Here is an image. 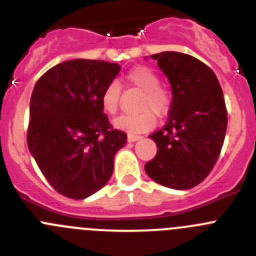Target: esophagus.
<instances>
[{
    "instance_id": "34e87169",
    "label": "esophagus",
    "mask_w": 256,
    "mask_h": 256,
    "mask_svg": "<svg viewBox=\"0 0 256 256\" xmlns=\"http://www.w3.org/2000/svg\"><path fill=\"white\" fill-rule=\"evenodd\" d=\"M141 136H138V135H128V142H136V141H138V140H141Z\"/></svg>"
}]
</instances>
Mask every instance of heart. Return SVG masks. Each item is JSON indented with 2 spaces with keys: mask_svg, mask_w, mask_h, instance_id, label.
I'll use <instances>...</instances> for the list:
<instances>
[{
  "mask_svg": "<svg viewBox=\"0 0 256 256\" xmlns=\"http://www.w3.org/2000/svg\"><path fill=\"white\" fill-rule=\"evenodd\" d=\"M125 82L144 92L140 102V110H142V112L135 116H120L114 120V126L130 134L147 132L154 128L156 121L152 112L154 115L162 116L168 112L171 105L170 92L160 85L158 74L148 66H134L125 74ZM120 100L121 88L118 82H109L102 94V106L104 112L109 115H115L120 106Z\"/></svg>",
  "mask_w": 256,
  "mask_h": 256,
  "instance_id": "obj_1",
  "label": "heart"
}]
</instances>
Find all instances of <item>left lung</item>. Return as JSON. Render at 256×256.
I'll use <instances>...</instances> for the list:
<instances>
[{
  "label": "left lung",
  "instance_id": "left-lung-1",
  "mask_svg": "<svg viewBox=\"0 0 256 256\" xmlns=\"http://www.w3.org/2000/svg\"><path fill=\"white\" fill-rule=\"evenodd\" d=\"M151 58L170 80L172 102L166 125L150 135L157 154L144 171L164 187L190 190L206 180L220 154L228 124L223 92L214 72L194 56L162 52Z\"/></svg>",
  "mask_w": 256,
  "mask_h": 256
}]
</instances>
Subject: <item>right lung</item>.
<instances>
[{"label": "right lung", "mask_w": 256, "mask_h": 256, "mask_svg": "<svg viewBox=\"0 0 256 256\" xmlns=\"http://www.w3.org/2000/svg\"><path fill=\"white\" fill-rule=\"evenodd\" d=\"M118 63L66 60L46 72L30 96L27 144L43 176L60 194L84 200L104 187L128 136L114 130L102 94Z\"/></svg>", "instance_id": "obj_1"}]
</instances>
